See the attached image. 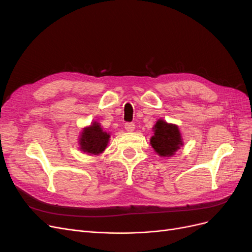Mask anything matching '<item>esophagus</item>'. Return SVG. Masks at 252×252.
Masks as SVG:
<instances>
[{"instance_id": "esophagus-1", "label": "esophagus", "mask_w": 252, "mask_h": 252, "mask_svg": "<svg viewBox=\"0 0 252 252\" xmlns=\"http://www.w3.org/2000/svg\"><path fill=\"white\" fill-rule=\"evenodd\" d=\"M134 124L133 123H126L125 124V129L127 132H132L134 130Z\"/></svg>"}]
</instances>
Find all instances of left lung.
Segmentation results:
<instances>
[{
    "label": "left lung",
    "instance_id": "8db88e82",
    "mask_svg": "<svg viewBox=\"0 0 252 252\" xmlns=\"http://www.w3.org/2000/svg\"><path fill=\"white\" fill-rule=\"evenodd\" d=\"M152 129L154 135L151 136L150 144L159 157H173L175 152L184 145L178 125L167 123L163 119H158Z\"/></svg>",
    "mask_w": 252,
    "mask_h": 252
}]
</instances>
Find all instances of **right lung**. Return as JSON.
<instances>
[{
	"instance_id": "1",
	"label": "right lung",
	"mask_w": 252,
	"mask_h": 252,
	"mask_svg": "<svg viewBox=\"0 0 252 252\" xmlns=\"http://www.w3.org/2000/svg\"><path fill=\"white\" fill-rule=\"evenodd\" d=\"M110 139V134L103 130L100 123L93 122L89 126L83 128L79 145L84 154L98 156L106 149Z\"/></svg>"
}]
</instances>
